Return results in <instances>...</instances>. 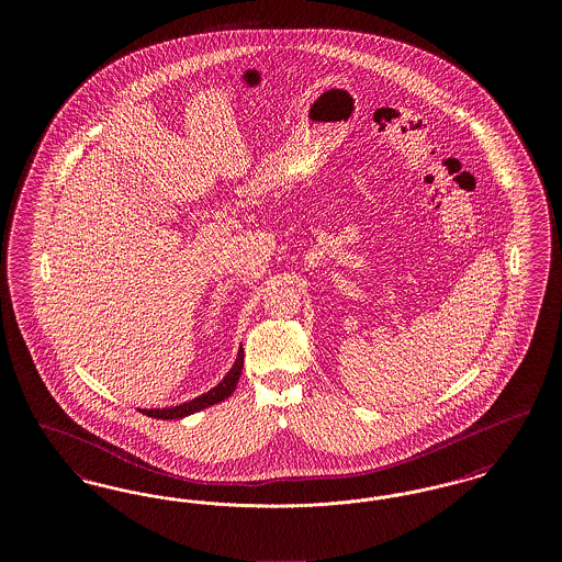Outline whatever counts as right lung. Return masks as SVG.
Wrapping results in <instances>:
<instances>
[{
	"mask_svg": "<svg viewBox=\"0 0 562 562\" xmlns=\"http://www.w3.org/2000/svg\"><path fill=\"white\" fill-rule=\"evenodd\" d=\"M241 367H244V349L238 351V358L234 362V367L229 369V373L223 376V381L218 385H214L213 390H209L206 394L193 398V401L177 404V406H168V408H138L143 415L154 417V419H183L188 415H193L206 406H213L216 402L225 401L234 394L238 379H240Z\"/></svg>",
	"mask_w": 562,
	"mask_h": 562,
	"instance_id": "add662e5",
	"label": "right lung"
}]
</instances>
